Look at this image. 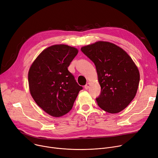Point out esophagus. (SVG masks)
Here are the masks:
<instances>
[{
  "instance_id": "obj_1",
  "label": "esophagus",
  "mask_w": 158,
  "mask_h": 158,
  "mask_svg": "<svg viewBox=\"0 0 158 158\" xmlns=\"http://www.w3.org/2000/svg\"><path fill=\"white\" fill-rule=\"evenodd\" d=\"M89 85H90V84H89V83H87L86 84H85V85H84L85 89H88L89 88Z\"/></svg>"
}]
</instances>
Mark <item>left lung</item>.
I'll list each match as a JSON object with an SVG mask.
<instances>
[{
	"label": "left lung",
	"instance_id": "left-lung-1",
	"mask_svg": "<svg viewBox=\"0 0 158 158\" xmlns=\"http://www.w3.org/2000/svg\"><path fill=\"white\" fill-rule=\"evenodd\" d=\"M94 62L101 85L96 98L98 106L110 113L125 109L134 98L140 75L135 63L122 48L106 41H98L81 48Z\"/></svg>",
	"mask_w": 158,
	"mask_h": 158
}]
</instances>
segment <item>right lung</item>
<instances>
[{"label": "right lung", "mask_w": 158, "mask_h": 158, "mask_svg": "<svg viewBox=\"0 0 158 158\" xmlns=\"http://www.w3.org/2000/svg\"><path fill=\"white\" fill-rule=\"evenodd\" d=\"M78 50L66 45H55L43 51L28 73L30 93L36 104L51 116L59 117L73 106L82 87L68 67Z\"/></svg>", "instance_id": "obj_1"}]
</instances>
